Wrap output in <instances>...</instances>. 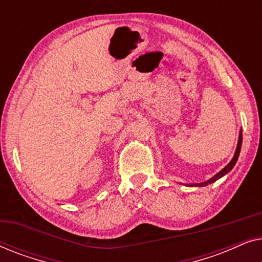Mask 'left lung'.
Masks as SVG:
<instances>
[{"instance_id": "8db88e82", "label": "left lung", "mask_w": 262, "mask_h": 262, "mask_svg": "<svg viewBox=\"0 0 262 262\" xmlns=\"http://www.w3.org/2000/svg\"><path fill=\"white\" fill-rule=\"evenodd\" d=\"M241 146H242V130H239V135H238V141H237V146H236V150H235V154H234V157H232L230 162H229L227 166H225L223 169L218 171L216 175H213L212 178H210L209 180L204 181V182H200V184H187L186 186H189V187H193V186H195V187H204V186H207L210 184H213L214 181H217L218 179L223 178L225 174H228L229 171H230L234 166L237 162L238 160V156H239V151H241Z\"/></svg>"}]
</instances>
